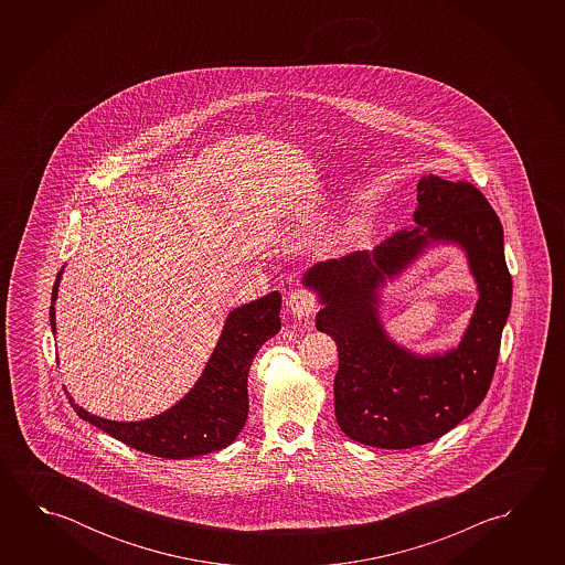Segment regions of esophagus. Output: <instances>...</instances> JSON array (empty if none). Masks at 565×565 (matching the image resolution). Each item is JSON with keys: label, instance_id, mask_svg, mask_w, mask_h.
<instances>
[{"label": "esophagus", "instance_id": "34e87169", "mask_svg": "<svg viewBox=\"0 0 565 565\" xmlns=\"http://www.w3.org/2000/svg\"><path fill=\"white\" fill-rule=\"evenodd\" d=\"M286 306L297 319L313 317V315L319 311L317 297H315L311 291H307V289H296V291H291V294L287 296Z\"/></svg>", "mask_w": 565, "mask_h": 565}]
</instances>
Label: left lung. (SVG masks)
I'll return each mask as SVG.
<instances>
[{
  "label": "left lung",
  "mask_w": 565,
  "mask_h": 565,
  "mask_svg": "<svg viewBox=\"0 0 565 565\" xmlns=\"http://www.w3.org/2000/svg\"><path fill=\"white\" fill-rule=\"evenodd\" d=\"M417 203L414 231L396 232L372 252L319 262L303 276L323 303L317 329L339 349V427L354 441L382 449L429 444L479 407L497 369L512 299L502 224L484 194L467 181L429 175L417 183ZM422 227L427 231L419 233ZM431 241L462 246L480 301L457 350L417 358L388 341L379 323L377 289Z\"/></svg>",
  "instance_id": "1"
}]
</instances>
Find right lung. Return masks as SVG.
<instances>
[{"mask_svg":"<svg viewBox=\"0 0 565 565\" xmlns=\"http://www.w3.org/2000/svg\"><path fill=\"white\" fill-rule=\"evenodd\" d=\"M56 276L51 301L55 303ZM281 296L271 291L228 315L203 374L185 398L161 416L143 422H111L93 416L73 398L76 414L143 454L163 459H186L221 451L231 445L248 417V372L264 342L281 329ZM51 329L55 333V306H51Z\"/></svg>","mask_w":565,"mask_h":565,"instance_id":"add662e5","label":"right lung"}]
</instances>
